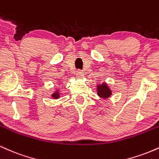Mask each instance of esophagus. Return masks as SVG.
Listing matches in <instances>:
<instances>
[{"label":"esophagus","instance_id":"obj_1","mask_svg":"<svg viewBox=\"0 0 159 159\" xmlns=\"http://www.w3.org/2000/svg\"><path fill=\"white\" fill-rule=\"evenodd\" d=\"M76 76L78 79H82L84 76V73L82 71V70H77L76 73Z\"/></svg>","mask_w":159,"mask_h":159}]
</instances>
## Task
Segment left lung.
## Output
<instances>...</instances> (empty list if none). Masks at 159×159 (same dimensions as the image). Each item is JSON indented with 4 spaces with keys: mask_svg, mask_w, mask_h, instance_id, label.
<instances>
[{
    "mask_svg": "<svg viewBox=\"0 0 159 159\" xmlns=\"http://www.w3.org/2000/svg\"><path fill=\"white\" fill-rule=\"evenodd\" d=\"M98 94L102 98H108L111 96V91H110L109 87L105 83L102 84L98 86Z\"/></svg>",
    "mask_w": 159,
    "mask_h": 159,
    "instance_id": "1",
    "label": "left lung"
}]
</instances>
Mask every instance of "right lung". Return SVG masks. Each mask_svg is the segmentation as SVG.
Returning a JSON list of instances; mask_svg holds the SVG:
<instances>
[{"label": "right lung", "instance_id": "obj_1", "mask_svg": "<svg viewBox=\"0 0 159 159\" xmlns=\"http://www.w3.org/2000/svg\"><path fill=\"white\" fill-rule=\"evenodd\" d=\"M52 97H53V98H55V99H58V98H59V93H58V92L54 93V94H53V95H52Z\"/></svg>", "mask_w": 159, "mask_h": 159}]
</instances>
